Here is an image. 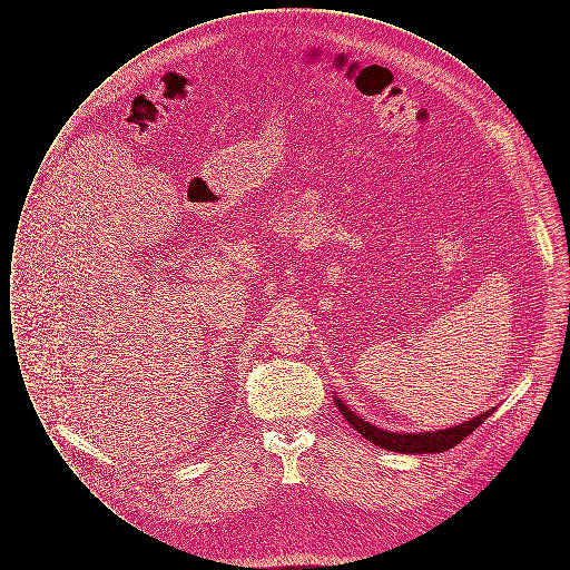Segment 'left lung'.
<instances>
[{
    "label": "left lung",
    "mask_w": 570,
    "mask_h": 570,
    "mask_svg": "<svg viewBox=\"0 0 570 570\" xmlns=\"http://www.w3.org/2000/svg\"><path fill=\"white\" fill-rule=\"evenodd\" d=\"M335 406L340 407V412L344 414V419L353 425L354 430L363 438H367L372 444H376L380 449H389V451H397V453H442L453 449L455 444H460L463 438L472 434L489 414L493 412V407L460 423L455 428H446V430H438V432H423V434H402V432H386L380 430L376 425L367 423L365 419L356 416L351 407L346 406L340 397H335Z\"/></svg>",
    "instance_id": "obj_1"
}]
</instances>
